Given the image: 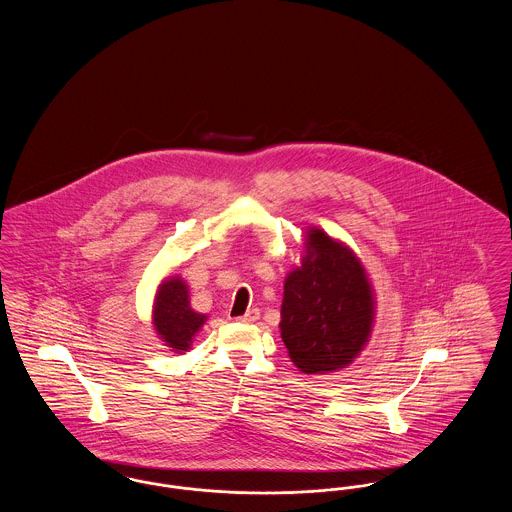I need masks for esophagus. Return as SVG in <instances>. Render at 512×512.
Wrapping results in <instances>:
<instances>
[{
    "instance_id": "esophagus-1",
    "label": "esophagus",
    "mask_w": 512,
    "mask_h": 512,
    "mask_svg": "<svg viewBox=\"0 0 512 512\" xmlns=\"http://www.w3.org/2000/svg\"><path fill=\"white\" fill-rule=\"evenodd\" d=\"M259 318V309H249L245 315L236 318L238 322H255Z\"/></svg>"
}]
</instances>
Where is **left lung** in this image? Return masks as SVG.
Listing matches in <instances>:
<instances>
[{
  "label": "left lung",
  "instance_id": "8db88e82",
  "mask_svg": "<svg viewBox=\"0 0 512 512\" xmlns=\"http://www.w3.org/2000/svg\"><path fill=\"white\" fill-rule=\"evenodd\" d=\"M305 247L284 284L280 332L295 366L320 374L349 365L365 347L374 297L351 249L318 228L307 232Z\"/></svg>",
  "mask_w": 512,
  "mask_h": 512
}]
</instances>
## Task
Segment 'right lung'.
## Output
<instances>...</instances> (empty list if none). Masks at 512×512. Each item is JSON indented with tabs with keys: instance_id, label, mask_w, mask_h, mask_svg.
Returning <instances> with one entry per match:
<instances>
[{
	"instance_id": "1",
	"label": "right lung",
	"mask_w": 512,
	"mask_h": 512,
	"mask_svg": "<svg viewBox=\"0 0 512 512\" xmlns=\"http://www.w3.org/2000/svg\"><path fill=\"white\" fill-rule=\"evenodd\" d=\"M207 320L205 315L195 313L190 307L188 286L172 276L159 286L153 307V326L161 340L174 351H188L195 332Z\"/></svg>"
}]
</instances>
